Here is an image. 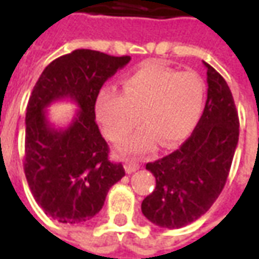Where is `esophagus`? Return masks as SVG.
<instances>
[{"label": "esophagus", "instance_id": "34e87169", "mask_svg": "<svg viewBox=\"0 0 259 259\" xmlns=\"http://www.w3.org/2000/svg\"><path fill=\"white\" fill-rule=\"evenodd\" d=\"M139 162L137 161H135V159H126L124 161V170L127 172V174H133V172H136L137 169H139Z\"/></svg>", "mask_w": 259, "mask_h": 259}]
</instances>
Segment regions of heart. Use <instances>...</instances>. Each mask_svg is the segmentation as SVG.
<instances>
[{
  "label": "heart",
  "mask_w": 259,
  "mask_h": 259,
  "mask_svg": "<svg viewBox=\"0 0 259 259\" xmlns=\"http://www.w3.org/2000/svg\"><path fill=\"white\" fill-rule=\"evenodd\" d=\"M123 93L104 85L97 93L96 115L109 140L118 141L140 120L144 126L120 143L124 152H144L157 144L175 146L200 122L206 87L194 72L148 62L124 74Z\"/></svg>",
  "instance_id": "b5f03b06"
}]
</instances>
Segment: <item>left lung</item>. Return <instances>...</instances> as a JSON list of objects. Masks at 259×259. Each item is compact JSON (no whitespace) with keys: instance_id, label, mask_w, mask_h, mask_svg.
Wrapping results in <instances>:
<instances>
[{"instance_id":"8db88e82","label":"left lung","mask_w":259,"mask_h":259,"mask_svg":"<svg viewBox=\"0 0 259 259\" xmlns=\"http://www.w3.org/2000/svg\"><path fill=\"white\" fill-rule=\"evenodd\" d=\"M206 68L208 94L194 132L147 170L155 189L141 202L143 215L159 228L179 229L204 215L223 190L239 143V115L226 80Z\"/></svg>"}]
</instances>
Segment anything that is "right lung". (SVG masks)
<instances>
[{
  "label": "right lung",
  "mask_w": 259,
  "mask_h": 259,
  "mask_svg": "<svg viewBox=\"0 0 259 259\" xmlns=\"http://www.w3.org/2000/svg\"><path fill=\"white\" fill-rule=\"evenodd\" d=\"M130 57L74 50L42 70L26 111L25 175L44 212L61 223L87 222L101 211L108 190L124 176L109 159V147L96 123V97ZM70 99L79 109L68 128L49 123L45 109Z\"/></svg>",
  "instance_id": "1"
}]
</instances>
